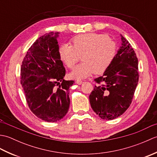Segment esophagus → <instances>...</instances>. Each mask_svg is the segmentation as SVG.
Returning <instances> with one entry per match:
<instances>
[{
	"label": "esophagus",
	"mask_w": 157,
	"mask_h": 157,
	"mask_svg": "<svg viewBox=\"0 0 157 157\" xmlns=\"http://www.w3.org/2000/svg\"><path fill=\"white\" fill-rule=\"evenodd\" d=\"M75 83H76L77 84H78V85H81V84H83V82L82 80H77L75 82Z\"/></svg>",
	"instance_id": "esophagus-1"
}]
</instances>
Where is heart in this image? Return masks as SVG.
Listing matches in <instances>:
<instances>
[{
    "label": "heart",
    "instance_id": "heart-1",
    "mask_svg": "<svg viewBox=\"0 0 157 157\" xmlns=\"http://www.w3.org/2000/svg\"><path fill=\"white\" fill-rule=\"evenodd\" d=\"M117 53L115 43L105 34L86 33L71 39V46L62 44L59 48L60 59L69 69L74 68L80 56L83 63L70 73L72 79H82L92 73L101 74L111 65Z\"/></svg>",
    "mask_w": 157,
    "mask_h": 157
}]
</instances>
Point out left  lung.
Listing matches in <instances>:
<instances>
[{
    "instance_id": "1",
    "label": "left lung",
    "mask_w": 157,
    "mask_h": 157,
    "mask_svg": "<svg viewBox=\"0 0 157 157\" xmlns=\"http://www.w3.org/2000/svg\"><path fill=\"white\" fill-rule=\"evenodd\" d=\"M121 45L103 75L94 79L89 96L91 107L102 119L112 120L129 108L138 85V61L131 44L121 35Z\"/></svg>"
}]
</instances>
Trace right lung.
Segmentation results:
<instances>
[{"label": "right lung", "instance_id": "right-lung-1", "mask_svg": "<svg viewBox=\"0 0 157 157\" xmlns=\"http://www.w3.org/2000/svg\"><path fill=\"white\" fill-rule=\"evenodd\" d=\"M59 34L46 33L36 40L21 67V84L29 108L47 122L65 116L70 105L69 89L74 84L63 79L65 69L59 55Z\"/></svg>", "mask_w": 157, "mask_h": 157}]
</instances>
